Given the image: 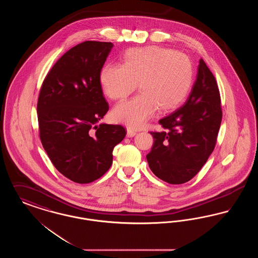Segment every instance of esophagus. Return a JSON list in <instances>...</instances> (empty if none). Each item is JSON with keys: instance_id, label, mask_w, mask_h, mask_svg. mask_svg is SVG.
I'll use <instances>...</instances> for the list:
<instances>
[{"instance_id": "esophagus-1", "label": "esophagus", "mask_w": 258, "mask_h": 258, "mask_svg": "<svg viewBox=\"0 0 258 258\" xmlns=\"http://www.w3.org/2000/svg\"><path fill=\"white\" fill-rule=\"evenodd\" d=\"M136 134H137V132L135 131V130H133V128H131V127H127V128H126V136H127V137H134Z\"/></svg>"}]
</instances>
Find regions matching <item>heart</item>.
I'll use <instances>...</instances> for the list:
<instances>
[{"instance_id":"1","label":"heart","mask_w":258,"mask_h":258,"mask_svg":"<svg viewBox=\"0 0 258 258\" xmlns=\"http://www.w3.org/2000/svg\"><path fill=\"white\" fill-rule=\"evenodd\" d=\"M194 77L192 62L184 53L149 46L128 50L123 64L103 66L99 84L107 98L122 100L138 83L140 93L111 113L115 122L135 128L146 123L157 108L160 112L177 108L189 94Z\"/></svg>"}]
</instances>
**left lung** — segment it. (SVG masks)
Wrapping results in <instances>:
<instances>
[{"label": "left lung", "mask_w": 258, "mask_h": 258, "mask_svg": "<svg viewBox=\"0 0 258 258\" xmlns=\"http://www.w3.org/2000/svg\"><path fill=\"white\" fill-rule=\"evenodd\" d=\"M221 118L216 78L200 59L186 102L160 120L163 131L150 133L154 137L146 156L150 169L168 184H184L192 179L215 149Z\"/></svg>", "instance_id": "left-lung-1"}]
</instances>
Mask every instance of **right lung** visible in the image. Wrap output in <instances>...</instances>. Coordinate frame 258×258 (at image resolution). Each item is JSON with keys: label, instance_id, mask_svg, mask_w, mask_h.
Wrapping results in <instances>:
<instances>
[{"label": "right lung", "instance_id": "add662e5", "mask_svg": "<svg viewBox=\"0 0 258 258\" xmlns=\"http://www.w3.org/2000/svg\"><path fill=\"white\" fill-rule=\"evenodd\" d=\"M113 44L87 40L66 52L44 78L37 100L39 137L58 171L78 184L110 168L113 149L125 136L121 124L98 122L109 109L99 73Z\"/></svg>", "mask_w": 258, "mask_h": 258}]
</instances>
